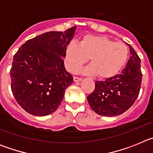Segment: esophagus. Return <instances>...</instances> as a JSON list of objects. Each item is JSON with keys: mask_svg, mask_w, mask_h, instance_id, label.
<instances>
[{"mask_svg": "<svg viewBox=\"0 0 153 153\" xmlns=\"http://www.w3.org/2000/svg\"><path fill=\"white\" fill-rule=\"evenodd\" d=\"M82 80V78L78 77V76H74V82H79Z\"/></svg>", "mask_w": 153, "mask_h": 153, "instance_id": "34e87169", "label": "esophagus"}]
</instances>
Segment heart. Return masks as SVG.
Returning <instances> with one entry per match:
<instances>
[{"mask_svg":"<svg viewBox=\"0 0 153 153\" xmlns=\"http://www.w3.org/2000/svg\"><path fill=\"white\" fill-rule=\"evenodd\" d=\"M129 57V49L123 42H114L103 36L86 35L79 44L72 42L66 51V63L74 72L90 58L91 64L83 70L90 75L97 74L102 79L117 75L125 66Z\"/></svg>","mask_w":153,"mask_h":153,"instance_id":"obj_1","label":"heart"}]
</instances>
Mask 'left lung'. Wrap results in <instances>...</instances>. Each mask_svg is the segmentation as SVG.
Masks as SVG:
<instances>
[{
	"instance_id": "obj_1",
	"label": "left lung",
	"mask_w": 153,
	"mask_h": 153,
	"mask_svg": "<svg viewBox=\"0 0 153 153\" xmlns=\"http://www.w3.org/2000/svg\"><path fill=\"white\" fill-rule=\"evenodd\" d=\"M130 57L120 74L104 81H96L95 89L87 97L90 106L96 113L113 117L123 113L134 103L141 88L140 56L129 45Z\"/></svg>"
}]
</instances>
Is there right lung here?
I'll list each match as a JSON object with an SVG mask.
<instances>
[{
	"mask_svg": "<svg viewBox=\"0 0 153 153\" xmlns=\"http://www.w3.org/2000/svg\"><path fill=\"white\" fill-rule=\"evenodd\" d=\"M76 26L66 31H49L30 39L13 56L10 69L11 91L28 113L44 117L61 103L73 76L66 70L63 57Z\"/></svg>",
	"mask_w": 153,
	"mask_h": 153,
	"instance_id": "add662e5",
	"label": "right lung"
}]
</instances>
